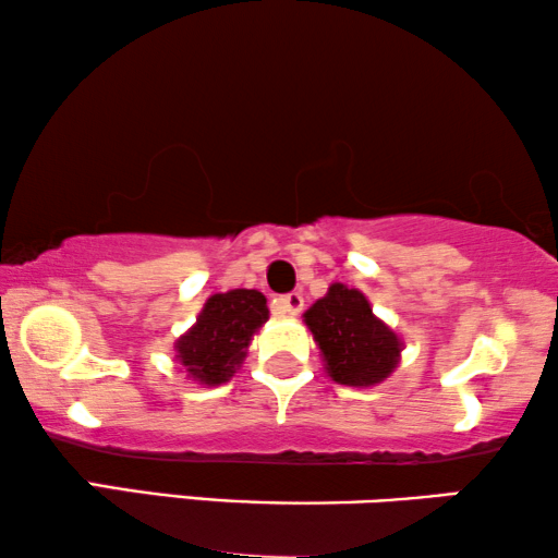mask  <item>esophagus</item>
Wrapping results in <instances>:
<instances>
[{
	"label": "esophagus",
	"instance_id": "1",
	"mask_svg": "<svg viewBox=\"0 0 558 558\" xmlns=\"http://www.w3.org/2000/svg\"><path fill=\"white\" fill-rule=\"evenodd\" d=\"M277 310L281 312V315H300V312L304 310V296L300 292L279 296Z\"/></svg>",
	"mask_w": 558,
	"mask_h": 558
}]
</instances>
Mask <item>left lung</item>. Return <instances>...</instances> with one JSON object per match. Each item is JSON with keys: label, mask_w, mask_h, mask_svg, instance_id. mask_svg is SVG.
I'll use <instances>...</instances> for the list:
<instances>
[{"label": "left lung", "mask_w": 558, "mask_h": 558, "mask_svg": "<svg viewBox=\"0 0 558 558\" xmlns=\"http://www.w3.org/2000/svg\"><path fill=\"white\" fill-rule=\"evenodd\" d=\"M304 325L323 353L325 371L342 386H376L401 361L399 335L373 315L363 292L338 281L304 312Z\"/></svg>", "instance_id": "1"}]
</instances>
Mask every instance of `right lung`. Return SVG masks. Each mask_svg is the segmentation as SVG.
<instances>
[{
  "mask_svg": "<svg viewBox=\"0 0 558 558\" xmlns=\"http://www.w3.org/2000/svg\"><path fill=\"white\" fill-rule=\"evenodd\" d=\"M266 319V296L256 289L213 294L195 325L174 342L178 361L201 386L226 384L241 368L251 338Z\"/></svg>",
  "mask_w": 558,
  "mask_h": 558,
  "instance_id": "obj_1",
  "label": "right lung"
}]
</instances>
